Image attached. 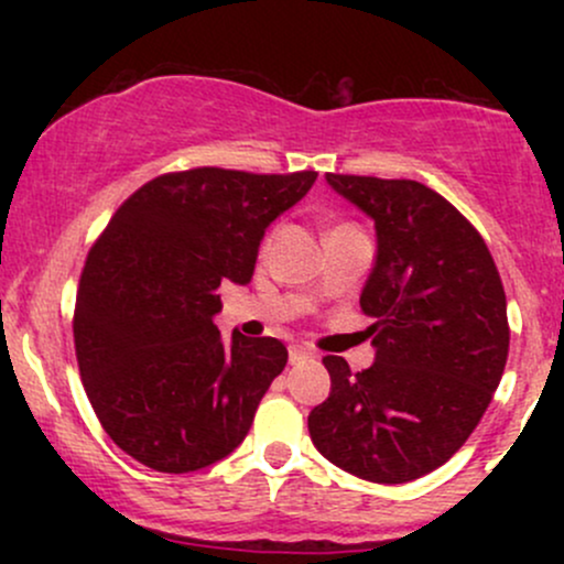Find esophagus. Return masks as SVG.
Instances as JSON below:
<instances>
[{"label":"esophagus","instance_id":"obj_1","mask_svg":"<svg viewBox=\"0 0 564 564\" xmlns=\"http://www.w3.org/2000/svg\"><path fill=\"white\" fill-rule=\"evenodd\" d=\"M289 358H291V364H296V360H304V358H313V349L302 347V345H294V347L289 349Z\"/></svg>","mask_w":564,"mask_h":564}]
</instances>
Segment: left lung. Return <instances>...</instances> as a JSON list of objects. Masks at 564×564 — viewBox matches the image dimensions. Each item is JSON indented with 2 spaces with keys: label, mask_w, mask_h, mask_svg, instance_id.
Listing matches in <instances>:
<instances>
[{
  "label": "left lung",
  "mask_w": 564,
  "mask_h": 564,
  "mask_svg": "<svg viewBox=\"0 0 564 564\" xmlns=\"http://www.w3.org/2000/svg\"><path fill=\"white\" fill-rule=\"evenodd\" d=\"M373 219L377 260L360 291L373 364L326 355L332 392L307 416L313 445L368 482L430 475L467 443L509 355L507 296L488 246L416 180L326 174Z\"/></svg>",
  "instance_id": "1"
}]
</instances>
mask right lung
Here are the masks:
<instances>
[{"label": "right lung", "mask_w": 564, "mask_h": 564, "mask_svg": "<svg viewBox=\"0 0 564 564\" xmlns=\"http://www.w3.org/2000/svg\"><path fill=\"white\" fill-rule=\"evenodd\" d=\"M318 172L164 174L132 193L89 251L74 313L79 373L108 437L185 475L230 456L289 352L215 326L219 283L246 286L264 230Z\"/></svg>", "instance_id": "right-lung-1"}]
</instances>
